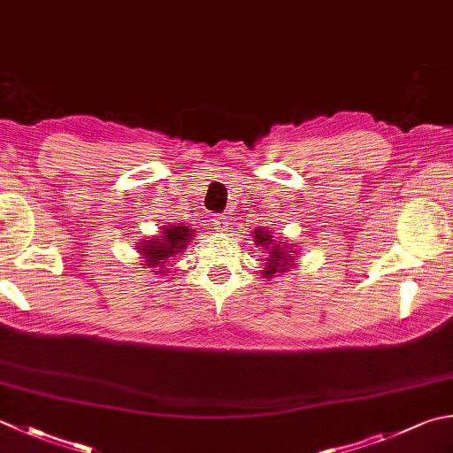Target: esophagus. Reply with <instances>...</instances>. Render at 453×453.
<instances>
[{"label": "esophagus", "mask_w": 453, "mask_h": 453, "mask_svg": "<svg viewBox=\"0 0 453 453\" xmlns=\"http://www.w3.org/2000/svg\"><path fill=\"white\" fill-rule=\"evenodd\" d=\"M214 224H216V229H218L219 234L227 232V218H218V219L214 221Z\"/></svg>", "instance_id": "1"}]
</instances>
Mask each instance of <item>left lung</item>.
Here are the masks:
<instances>
[{"instance_id":"left-lung-1","label":"left lung","mask_w":453,"mask_h":453,"mask_svg":"<svg viewBox=\"0 0 453 453\" xmlns=\"http://www.w3.org/2000/svg\"><path fill=\"white\" fill-rule=\"evenodd\" d=\"M253 242L257 247L267 253L265 257V267L261 271L263 279H273L279 273H287L290 269H296V255L298 247L295 243H288L287 239H274L269 227H257L253 232Z\"/></svg>"}]
</instances>
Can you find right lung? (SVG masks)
<instances>
[{
    "mask_svg": "<svg viewBox=\"0 0 453 453\" xmlns=\"http://www.w3.org/2000/svg\"><path fill=\"white\" fill-rule=\"evenodd\" d=\"M194 237V229L190 224H174L168 221L166 226H161L158 235L147 237L137 245V253L143 259V269H149L155 274H165L166 277V265L171 263L173 257L182 253L188 242Z\"/></svg>",
    "mask_w": 453,
    "mask_h": 453,
    "instance_id": "add662e5",
    "label": "right lung"
}]
</instances>
